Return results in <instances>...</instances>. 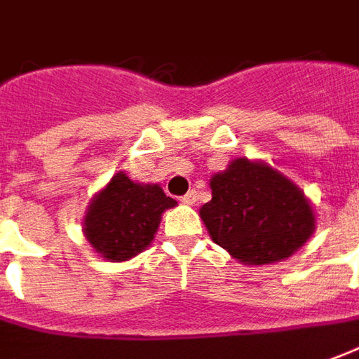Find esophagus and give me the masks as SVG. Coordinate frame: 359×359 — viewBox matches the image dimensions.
<instances>
[{
	"instance_id": "1",
	"label": "esophagus",
	"mask_w": 359,
	"mask_h": 359,
	"mask_svg": "<svg viewBox=\"0 0 359 359\" xmlns=\"http://www.w3.org/2000/svg\"><path fill=\"white\" fill-rule=\"evenodd\" d=\"M195 201H197V191H195V189L187 191V194L182 197V203H185V205H194Z\"/></svg>"
}]
</instances>
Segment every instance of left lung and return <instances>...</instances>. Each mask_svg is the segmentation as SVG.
<instances>
[{"mask_svg": "<svg viewBox=\"0 0 359 359\" xmlns=\"http://www.w3.org/2000/svg\"><path fill=\"white\" fill-rule=\"evenodd\" d=\"M201 207L215 244L248 266L289 258L315 231V215L297 185L266 164L234 160L211 180Z\"/></svg>", "mask_w": 359, "mask_h": 359, "instance_id": "obj_1", "label": "left lung"}]
</instances>
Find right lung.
<instances>
[{"label":"right lung","mask_w":359,"mask_h":359,"mask_svg":"<svg viewBox=\"0 0 359 359\" xmlns=\"http://www.w3.org/2000/svg\"><path fill=\"white\" fill-rule=\"evenodd\" d=\"M170 207L175 201L160 185L135 184L118 172L91 201L86 238L103 258L125 262L154 241L160 217Z\"/></svg>","instance_id":"right-lung-1"}]
</instances>
